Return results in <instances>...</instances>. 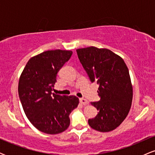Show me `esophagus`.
I'll return each mask as SVG.
<instances>
[{"label":"esophagus","mask_w":155,"mask_h":155,"mask_svg":"<svg viewBox=\"0 0 155 155\" xmlns=\"http://www.w3.org/2000/svg\"><path fill=\"white\" fill-rule=\"evenodd\" d=\"M79 101H80V103H81V104H83V105H87V104H89V101L87 100H86V99H84V98H80Z\"/></svg>","instance_id":"esophagus-1"}]
</instances>
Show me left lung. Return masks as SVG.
<instances>
[{"mask_svg": "<svg viewBox=\"0 0 155 155\" xmlns=\"http://www.w3.org/2000/svg\"><path fill=\"white\" fill-rule=\"evenodd\" d=\"M76 52L90 81L99 84L101 100L91 103L99 112L88 123L99 132L114 130L127 116L132 104L128 68L120 56L106 48L89 47L76 49Z\"/></svg>", "mask_w": 155, "mask_h": 155, "instance_id": "8db88e82", "label": "left lung"}]
</instances>
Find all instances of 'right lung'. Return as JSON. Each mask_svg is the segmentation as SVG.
Returning a JSON list of instances; mask_svg holds the SVG:
<instances>
[{
	"label": "right lung",
	"mask_w": 155,
	"mask_h": 155,
	"mask_svg": "<svg viewBox=\"0 0 155 155\" xmlns=\"http://www.w3.org/2000/svg\"><path fill=\"white\" fill-rule=\"evenodd\" d=\"M72 54L70 50L55 49L32 57L19 77V96L26 117L35 128L47 134L67 130L69 114L79 104L74 95H51L57 74Z\"/></svg>",
	"instance_id": "add662e5"
}]
</instances>
